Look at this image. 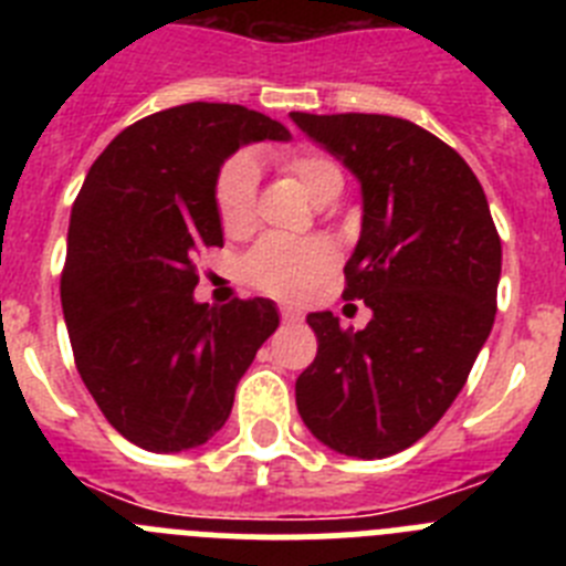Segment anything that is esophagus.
I'll return each instance as SVG.
<instances>
[{
  "label": "esophagus",
  "mask_w": 566,
  "mask_h": 566,
  "mask_svg": "<svg viewBox=\"0 0 566 566\" xmlns=\"http://www.w3.org/2000/svg\"><path fill=\"white\" fill-rule=\"evenodd\" d=\"M280 317H283V323H297V319H303V312L294 306H283L280 308Z\"/></svg>",
  "instance_id": "esophagus-1"
}]
</instances>
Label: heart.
I'll return each mask as SVG.
<instances>
[{
    "instance_id": "1",
    "label": "heart",
    "mask_w": 566,
    "mask_h": 566,
    "mask_svg": "<svg viewBox=\"0 0 566 566\" xmlns=\"http://www.w3.org/2000/svg\"><path fill=\"white\" fill-rule=\"evenodd\" d=\"M283 172L297 184L314 203L337 198L343 189V169L328 155L289 153L280 158ZM260 169L252 158L238 155L218 178V212L227 232H240L254 221V192H258ZM334 263V252L319 240L266 238L249 254L247 274L254 286L266 289L277 297H308L326 277Z\"/></svg>"
}]
</instances>
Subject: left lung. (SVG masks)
Wrapping results in <instances>:
<instances>
[{
  "label": "left lung",
  "mask_w": 566,
  "mask_h": 566,
  "mask_svg": "<svg viewBox=\"0 0 566 566\" xmlns=\"http://www.w3.org/2000/svg\"><path fill=\"white\" fill-rule=\"evenodd\" d=\"M289 115L359 181L343 297L371 308L359 332L332 312L306 317L317 357L294 385L300 419L343 457H394L464 388L496 317L502 240L473 169L428 129L394 115Z\"/></svg>",
  "instance_id": "obj_1"
}]
</instances>
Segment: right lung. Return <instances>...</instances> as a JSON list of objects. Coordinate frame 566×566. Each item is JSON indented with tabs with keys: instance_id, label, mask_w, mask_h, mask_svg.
<instances>
[{
	"instance_id": "right-lung-1",
	"label": "right lung",
	"mask_w": 566,
	"mask_h": 566,
	"mask_svg": "<svg viewBox=\"0 0 566 566\" xmlns=\"http://www.w3.org/2000/svg\"><path fill=\"white\" fill-rule=\"evenodd\" d=\"M266 138L292 135L240 104L161 109L115 135L73 203L62 274L73 357L107 422L144 451L181 453L221 431L280 326L266 297L195 300L192 260L223 247V161Z\"/></svg>"
}]
</instances>
